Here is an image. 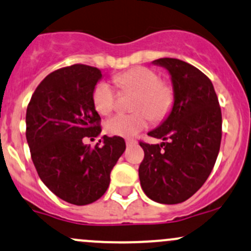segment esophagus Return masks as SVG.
I'll return each mask as SVG.
<instances>
[{"label": "esophagus", "instance_id": "obj_1", "mask_svg": "<svg viewBox=\"0 0 251 251\" xmlns=\"http://www.w3.org/2000/svg\"><path fill=\"white\" fill-rule=\"evenodd\" d=\"M137 140L136 139H126V145L127 147H132V145H136Z\"/></svg>", "mask_w": 251, "mask_h": 251}]
</instances>
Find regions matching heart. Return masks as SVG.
Listing matches in <instances>:
<instances>
[{"mask_svg": "<svg viewBox=\"0 0 251 251\" xmlns=\"http://www.w3.org/2000/svg\"><path fill=\"white\" fill-rule=\"evenodd\" d=\"M121 93H134L131 113H118L106 123V131L112 136L133 137L148 126L149 120L162 121L172 112L175 90L158 74L147 67H134L113 77ZM114 88L108 82H99L93 90V104L100 114H109L115 107Z\"/></svg>", "mask_w": 251, "mask_h": 251, "instance_id": "1", "label": "heart"}]
</instances>
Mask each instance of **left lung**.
<instances>
[{"instance_id":"left-lung-1","label":"left lung","mask_w":251,"mask_h":251,"mask_svg":"<svg viewBox=\"0 0 251 251\" xmlns=\"http://www.w3.org/2000/svg\"><path fill=\"white\" fill-rule=\"evenodd\" d=\"M152 63L172 75L175 102L164 123L148 133L164 142H139V180L151 200L173 205L189 199L210 176L220 149L222 111L211 79L199 69L176 58Z\"/></svg>"}]
</instances>
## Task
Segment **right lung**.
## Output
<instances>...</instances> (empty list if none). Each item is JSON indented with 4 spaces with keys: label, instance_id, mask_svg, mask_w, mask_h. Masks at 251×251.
I'll use <instances>...</instances> for the list:
<instances>
[{
    "label": "right lung",
    "instance_id": "obj_1",
    "mask_svg": "<svg viewBox=\"0 0 251 251\" xmlns=\"http://www.w3.org/2000/svg\"><path fill=\"white\" fill-rule=\"evenodd\" d=\"M101 76L84 64L58 69L40 82L27 106L26 138L38 175L57 197L78 206L102 197L126 149L117 136H103L94 148L83 144L101 133L93 104Z\"/></svg>",
    "mask_w": 251,
    "mask_h": 251
}]
</instances>
